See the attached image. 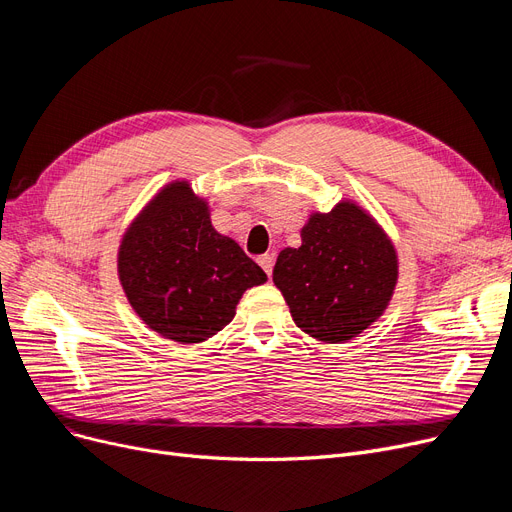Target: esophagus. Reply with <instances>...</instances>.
I'll use <instances>...</instances> for the list:
<instances>
[{
    "label": "esophagus",
    "mask_w": 512,
    "mask_h": 512,
    "mask_svg": "<svg viewBox=\"0 0 512 512\" xmlns=\"http://www.w3.org/2000/svg\"><path fill=\"white\" fill-rule=\"evenodd\" d=\"M257 261H259V265L263 267V272H265L267 276H272V270H274V255L265 253V255H261Z\"/></svg>",
    "instance_id": "esophagus-1"
}]
</instances>
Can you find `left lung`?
Segmentation results:
<instances>
[{
  "mask_svg": "<svg viewBox=\"0 0 512 512\" xmlns=\"http://www.w3.org/2000/svg\"><path fill=\"white\" fill-rule=\"evenodd\" d=\"M301 247L280 251L274 284L305 334L346 342L386 311L398 280L396 249L382 226L353 201L311 213Z\"/></svg>",
  "mask_w": 512,
  "mask_h": 512,
  "instance_id": "left-lung-1",
  "label": "left lung"
}]
</instances>
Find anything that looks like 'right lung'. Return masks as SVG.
<instances>
[{
  "label": "right lung",
  "mask_w": 512,
  "mask_h": 512,
  "mask_svg": "<svg viewBox=\"0 0 512 512\" xmlns=\"http://www.w3.org/2000/svg\"><path fill=\"white\" fill-rule=\"evenodd\" d=\"M118 276L147 328L174 342H203L226 328L261 267L211 226L207 201L186 180L166 184L122 236Z\"/></svg>",
  "instance_id": "1"
}]
</instances>
